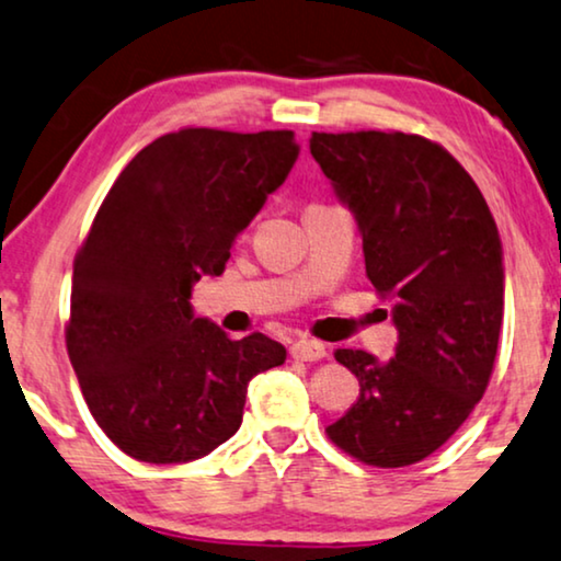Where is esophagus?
I'll list each match as a JSON object with an SVG mask.
<instances>
[{
    "instance_id": "1",
    "label": "esophagus",
    "mask_w": 561,
    "mask_h": 561,
    "mask_svg": "<svg viewBox=\"0 0 561 561\" xmlns=\"http://www.w3.org/2000/svg\"><path fill=\"white\" fill-rule=\"evenodd\" d=\"M289 354H293V358H297V362H320L328 351H325V343H320L316 339H300L293 343Z\"/></svg>"
}]
</instances>
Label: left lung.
<instances>
[{
	"label": "left lung",
	"mask_w": 561,
	"mask_h": 561,
	"mask_svg": "<svg viewBox=\"0 0 561 561\" xmlns=\"http://www.w3.org/2000/svg\"><path fill=\"white\" fill-rule=\"evenodd\" d=\"M310 153L354 215L377 293L392 295L394 356L335 358L362 394L328 425L335 446L375 467L415 465L449 442L492 375L505 259L480 186L442 146L405 133H312Z\"/></svg>",
	"instance_id": "8db88e82"
}]
</instances>
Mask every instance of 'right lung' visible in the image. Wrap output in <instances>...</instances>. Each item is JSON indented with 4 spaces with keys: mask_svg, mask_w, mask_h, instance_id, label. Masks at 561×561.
<instances>
[{
    "mask_svg": "<svg viewBox=\"0 0 561 561\" xmlns=\"http://www.w3.org/2000/svg\"><path fill=\"white\" fill-rule=\"evenodd\" d=\"M293 130L186 128L148 144L96 213L71 279V367L94 421L128 457L194 461L241 428L249 382L285 364L264 333L230 341L194 316L236 236L285 184Z\"/></svg>",
    "mask_w": 561,
    "mask_h": 561,
    "instance_id": "1",
    "label": "right lung"
}]
</instances>
